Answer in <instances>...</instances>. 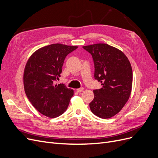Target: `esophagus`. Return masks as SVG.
<instances>
[{"label": "esophagus", "instance_id": "34e87169", "mask_svg": "<svg viewBox=\"0 0 158 158\" xmlns=\"http://www.w3.org/2000/svg\"><path fill=\"white\" fill-rule=\"evenodd\" d=\"M84 89V88H78V89H76V91H77V92H78V93H81Z\"/></svg>", "mask_w": 158, "mask_h": 158}]
</instances>
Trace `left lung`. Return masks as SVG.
I'll use <instances>...</instances> for the list:
<instances>
[{"instance_id": "left-lung-1", "label": "left lung", "mask_w": 158, "mask_h": 158, "mask_svg": "<svg viewBox=\"0 0 158 158\" xmlns=\"http://www.w3.org/2000/svg\"><path fill=\"white\" fill-rule=\"evenodd\" d=\"M82 47L92 56L94 78L102 85L94 90L91 111L100 118H111L121 111L130 97L132 84L130 62L122 51L106 44Z\"/></svg>"}]
</instances>
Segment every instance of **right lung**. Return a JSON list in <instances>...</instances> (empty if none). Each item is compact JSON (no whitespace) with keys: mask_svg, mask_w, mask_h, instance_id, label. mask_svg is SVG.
Segmentation results:
<instances>
[{"mask_svg":"<svg viewBox=\"0 0 158 158\" xmlns=\"http://www.w3.org/2000/svg\"><path fill=\"white\" fill-rule=\"evenodd\" d=\"M77 48L59 44L47 45L37 50L27 62L23 73L25 92L32 106L45 116L55 118L67 109L74 91L55 82L66 56Z\"/></svg>","mask_w":158,"mask_h":158,"instance_id":"right-lung-1","label":"right lung"}]
</instances>
